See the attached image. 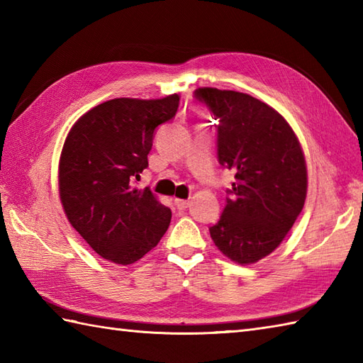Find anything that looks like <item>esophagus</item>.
<instances>
[{"mask_svg":"<svg viewBox=\"0 0 363 363\" xmlns=\"http://www.w3.org/2000/svg\"><path fill=\"white\" fill-rule=\"evenodd\" d=\"M174 204L179 211H186L187 207L190 206V201H189V199H174Z\"/></svg>","mask_w":363,"mask_h":363,"instance_id":"1","label":"esophagus"}]
</instances>
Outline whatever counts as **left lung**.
<instances>
[{"mask_svg":"<svg viewBox=\"0 0 363 363\" xmlns=\"http://www.w3.org/2000/svg\"><path fill=\"white\" fill-rule=\"evenodd\" d=\"M195 98L218 120V162L235 173L211 237L230 260L254 264L281 245L303 211L304 152L282 115L260 99L212 87L195 90Z\"/></svg>","mask_w":363,"mask_h":363,"instance_id":"8db88e82","label":"left lung"}]
</instances>
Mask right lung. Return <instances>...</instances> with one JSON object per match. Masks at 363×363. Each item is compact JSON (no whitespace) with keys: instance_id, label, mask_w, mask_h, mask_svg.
<instances>
[{"instance_id":"add662e5","label":"right lung","mask_w":363,"mask_h":363,"mask_svg":"<svg viewBox=\"0 0 363 363\" xmlns=\"http://www.w3.org/2000/svg\"><path fill=\"white\" fill-rule=\"evenodd\" d=\"M179 95L115 98L74 123L59 162V194L70 225L106 260L134 264L167 233L172 211L134 184L148 167L154 130Z\"/></svg>"}]
</instances>
